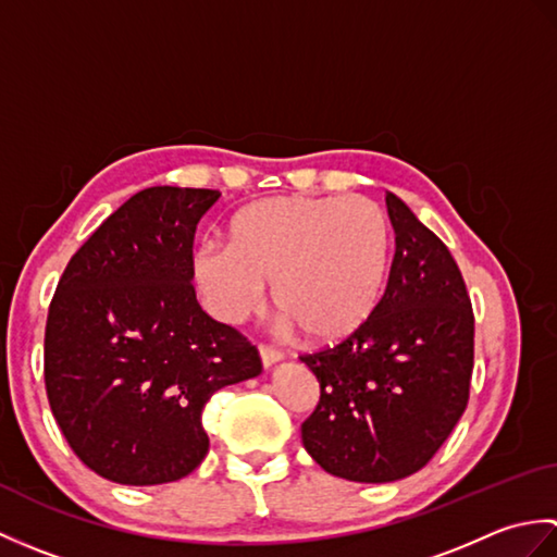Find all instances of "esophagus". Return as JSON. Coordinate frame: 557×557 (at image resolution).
<instances>
[{
    "label": "esophagus",
    "instance_id": "esophagus-1",
    "mask_svg": "<svg viewBox=\"0 0 557 557\" xmlns=\"http://www.w3.org/2000/svg\"><path fill=\"white\" fill-rule=\"evenodd\" d=\"M258 354H260V361H263V369H270L272 363L282 361V351L272 349V347H265V345L258 347Z\"/></svg>",
    "mask_w": 557,
    "mask_h": 557
}]
</instances>
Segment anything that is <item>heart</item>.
Here are the masks:
<instances>
[{
    "label": "heart",
    "instance_id": "1",
    "mask_svg": "<svg viewBox=\"0 0 557 557\" xmlns=\"http://www.w3.org/2000/svg\"><path fill=\"white\" fill-rule=\"evenodd\" d=\"M230 246L200 244L191 277L206 309L239 325L272 297L285 327L337 345L371 321L393 265V230L369 198L275 196L230 220Z\"/></svg>",
    "mask_w": 557,
    "mask_h": 557
}]
</instances>
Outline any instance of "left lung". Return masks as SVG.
Listing matches in <instances>:
<instances>
[{
    "instance_id": "8db88e82",
    "label": "left lung",
    "mask_w": 557,
    "mask_h": 557,
    "mask_svg": "<svg viewBox=\"0 0 557 557\" xmlns=\"http://www.w3.org/2000/svg\"><path fill=\"white\" fill-rule=\"evenodd\" d=\"M395 258L383 301L359 333L304 354L321 399L301 441L327 474L387 483L429 465L467 409L474 311L453 253L385 196Z\"/></svg>"
}]
</instances>
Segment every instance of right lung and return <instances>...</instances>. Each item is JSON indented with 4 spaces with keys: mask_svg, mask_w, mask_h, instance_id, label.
I'll return each instance as SVG.
<instances>
[{
    "mask_svg": "<svg viewBox=\"0 0 557 557\" xmlns=\"http://www.w3.org/2000/svg\"><path fill=\"white\" fill-rule=\"evenodd\" d=\"M210 188L132 196L69 260L47 313L45 387L66 443L124 486L180 481L208 455L206 401L260 373L256 347L212 321L191 285Z\"/></svg>",
    "mask_w": 557,
    "mask_h": 557,
    "instance_id": "obj_1",
    "label": "right lung"
}]
</instances>
